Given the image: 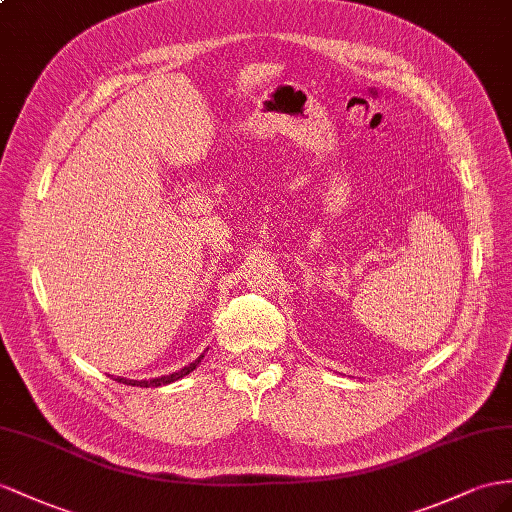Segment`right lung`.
Masks as SVG:
<instances>
[{
	"label": "right lung",
	"mask_w": 512,
	"mask_h": 512,
	"mask_svg": "<svg viewBox=\"0 0 512 512\" xmlns=\"http://www.w3.org/2000/svg\"><path fill=\"white\" fill-rule=\"evenodd\" d=\"M203 355H205V352H203ZM203 355H201L199 359H194L192 363H188L186 368H181V370H177V372H173V374H168V376H157V378H149V381H129V378H121V376H116L114 381L125 383V385H131V387H162V385H168V383H175V381H179V378L188 376L192 370H196V365L201 363Z\"/></svg>",
	"instance_id": "1"
}]
</instances>
